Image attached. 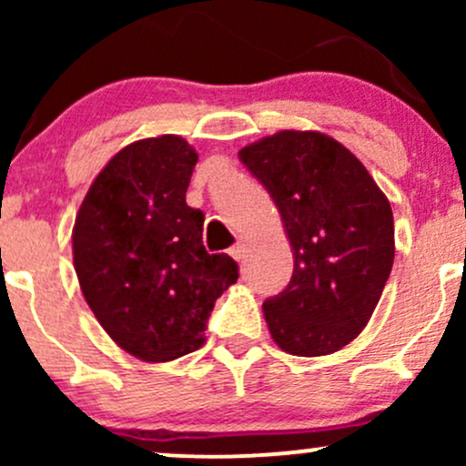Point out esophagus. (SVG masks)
Listing matches in <instances>:
<instances>
[{
  "label": "esophagus",
  "mask_w": 466,
  "mask_h": 466,
  "mask_svg": "<svg viewBox=\"0 0 466 466\" xmlns=\"http://www.w3.org/2000/svg\"><path fill=\"white\" fill-rule=\"evenodd\" d=\"M245 254H248V248H245V245H243V243L234 245V248H232V249H229V256H232V258H234V260H238V263H243Z\"/></svg>",
  "instance_id": "obj_1"
}]
</instances>
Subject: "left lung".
I'll use <instances>...</instances> for the list:
<instances>
[{"mask_svg":"<svg viewBox=\"0 0 466 466\" xmlns=\"http://www.w3.org/2000/svg\"><path fill=\"white\" fill-rule=\"evenodd\" d=\"M280 212L293 251L287 289L263 304L289 355H330L370 322L394 263L388 197L344 144L285 129L238 151Z\"/></svg>","mask_w":466,"mask_h":466,"instance_id":"obj_1","label":"left lung"}]
</instances>
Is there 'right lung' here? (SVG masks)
<instances>
[{
  "mask_svg": "<svg viewBox=\"0 0 466 466\" xmlns=\"http://www.w3.org/2000/svg\"><path fill=\"white\" fill-rule=\"evenodd\" d=\"M195 148L184 137L137 140L89 186L72 232L80 291L106 335L148 363L201 349L217 298L238 278L203 248V212L186 203Z\"/></svg>",
  "mask_w": 466,
  "mask_h": 466,
  "instance_id": "add662e5",
  "label": "right lung"
}]
</instances>
